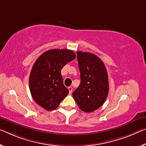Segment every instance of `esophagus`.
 I'll return each mask as SVG.
<instances>
[{
    "label": "esophagus",
    "instance_id": "34e87169",
    "mask_svg": "<svg viewBox=\"0 0 146 146\" xmlns=\"http://www.w3.org/2000/svg\"><path fill=\"white\" fill-rule=\"evenodd\" d=\"M68 90H69V94H71L72 93V91H73V88L71 87H69L68 88Z\"/></svg>",
    "mask_w": 146,
    "mask_h": 146
}]
</instances>
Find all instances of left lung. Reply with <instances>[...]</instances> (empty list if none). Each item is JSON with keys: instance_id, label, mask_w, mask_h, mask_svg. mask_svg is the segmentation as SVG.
<instances>
[{"instance_id": "obj_1", "label": "left lung", "mask_w": 146, "mask_h": 146, "mask_svg": "<svg viewBox=\"0 0 146 146\" xmlns=\"http://www.w3.org/2000/svg\"><path fill=\"white\" fill-rule=\"evenodd\" d=\"M77 54L80 84L73 97L80 110L92 112L101 107L107 98L108 73L103 61L96 54L81 51Z\"/></svg>"}]
</instances>
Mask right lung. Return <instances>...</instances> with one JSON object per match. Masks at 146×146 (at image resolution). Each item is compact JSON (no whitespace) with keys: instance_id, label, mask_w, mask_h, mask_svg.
Here are the masks:
<instances>
[{"instance_id":"1","label":"right lung","mask_w":146,"mask_h":146,"mask_svg":"<svg viewBox=\"0 0 146 146\" xmlns=\"http://www.w3.org/2000/svg\"><path fill=\"white\" fill-rule=\"evenodd\" d=\"M76 55L68 49H51L36 60L29 78V88L35 102L47 110L56 109L68 96L61 70Z\"/></svg>"}]
</instances>
